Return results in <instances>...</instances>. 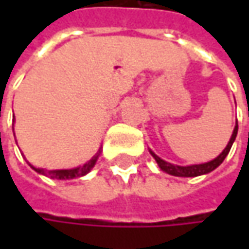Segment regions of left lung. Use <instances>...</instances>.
Listing matches in <instances>:
<instances>
[{"instance_id":"8db88e82","label":"left lung","mask_w":249,"mask_h":249,"mask_svg":"<svg viewBox=\"0 0 249 249\" xmlns=\"http://www.w3.org/2000/svg\"><path fill=\"white\" fill-rule=\"evenodd\" d=\"M237 131H238V124L235 123V127L233 130V134H231V139L229 141V144H227V147L223 149V152L215 158L213 160H211V162H206V163H201V165H191V166H177V165H172V163H169V162H165L163 159H160L158 155H155L152 151H151V155L155 158L157 160V163L159 165V167L163 170V172H166L169 175H172V176H178V177H196V176H201V175H206V173H209V172H212V170H215L216 167L219 166L225 158L227 157V154L230 152V148H231V145H233V142H234L235 136H237Z\"/></svg>"}]
</instances>
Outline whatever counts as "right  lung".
I'll return each instance as SVG.
<instances>
[{
  "mask_svg": "<svg viewBox=\"0 0 249 249\" xmlns=\"http://www.w3.org/2000/svg\"><path fill=\"white\" fill-rule=\"evenodd\" d=\"M98 155L100 152L94 157L92 159H90L87 163H84L83 166L80 167H74V169H65V170H44V169H38V167H33L34 170L37 173H41V175H45V176L51 177V178H58V180H69V178H74V177H82L84 175H87L90 172L92 166L95 165L97 159H98Z\"/></svg>",
  "mask_w": 249,
  "mask_h": 249,
  "instance_id": "obj_1",
  "label": "right lung"
}]
</instances>
